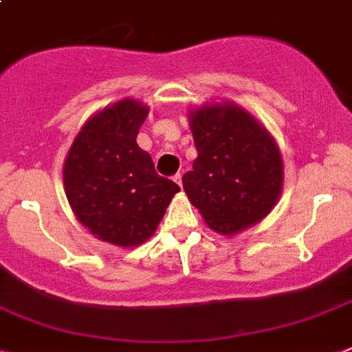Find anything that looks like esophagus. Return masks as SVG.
I'll list each match as a JSON object with an SVG mask.
<instances>
[{
    "instance_id": "obj_1",
    "label": "esophagus",
    "mask_w": 352,
    "mask_h": 352,
    "mask_svg": "<svg viewBox=\"0 0 352 352\" xmlns=\"http://www.w3.org/2000/svg\"><path fill=\"white\" fill-rule=\"evenodd\" d=\"M182 178H183V174H182V173H178V174H174V182L178 183L179 187H182V185H183V183H182Z\"/></svg>"
}]
</instances>
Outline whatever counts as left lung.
I'll return each instance as SVG.
<instances>
[{
  "mask_svg": "<svg viewBox=\"0 0 352 352\" xmlns=\"http://www.w3.org/2000/svg\"><path fill=\"white\" fill-rule=\"evenodd\" d=\"M197 158L183 188L212 230L232 235L261 221L283 188L274 138L234 104H214L190 117Z\"/></svg>",
  "mask_w": 352,
  "mask_h": 352,
  "instance_id": "obj_1",
  "label": "left lung"
}]
</instances>
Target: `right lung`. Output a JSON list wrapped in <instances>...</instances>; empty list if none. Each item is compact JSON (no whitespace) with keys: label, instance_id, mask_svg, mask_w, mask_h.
Here are the masks:
<instances>
[{"label":"right lung","instance_id":"1","mask_svg":"<svg viewBox=\"0 0 352 352\" xmlns=\"http://www.w3.org/2000/svg\"><path fill=\"white\" fill-rule=\"evenodd\" d=\"M147 107L120 100L89 118L65 164V188L75 216L98 239L136 246L155 234L179 187L160 176L136 136Z\"/></svg>","mask_w":352,"mask_h":352}]
</instances>
